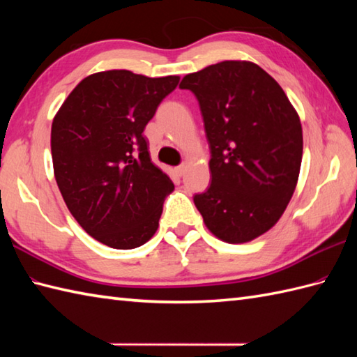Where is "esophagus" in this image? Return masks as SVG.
I'll return each instance as SVG.
<instances>
[{
  "instance_id": "34e87169",
  "label": "esophagus",
  "mask_w": 357,
  "mask_h": 357,
  "mask_svg": "<svg viewBox=\"0 0 357 357\" xmlns=\"http://www.w3.org/2000/svg\"><path fill=\"white\" fill-rule=\"evenodd\" d=\"M185 170H187V165H185V164H181V165L176 167V173L179 174V176H184Z\"/></svg>"
}]
</instances>
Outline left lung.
<instances>
[{
	"label": "left lung",
	"instance_id": "left-lung-1",
	"mask_svg": "<svg viewBox=\"0 0 357 357\" xmlns=\"http://www.w3.org/2000/svg\"><path fill=\"white\" fill-rule=\"evenodd\" d=\"M199 102L211 184L193 196L208 230L248 242L282 216L298 183L302 127L284 90L257 64L222 61L183 78Z\"/></svg>",
	"mask_w": 357,
	"mask_h": 357
}]
</instances>
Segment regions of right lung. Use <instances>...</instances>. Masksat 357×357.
<instances>
[{
	"label": "right lung",
	"instance_id": "1",
	"mask_svg": "<svg viewBox=\"0 0 357 357\" xmlns=\"http://www.w3.org/2000/svg\"><path fill=\"white\" fill-rule=\"evenodd\" d=\"M178 82L130 70L93 73L53 119V170L66 206L90 236L112 248L146 244L174 187L151 164L142 132Z\"/></svg>",
	"mask_w": 357,
	"mask_h": 357
}]
</instances>
